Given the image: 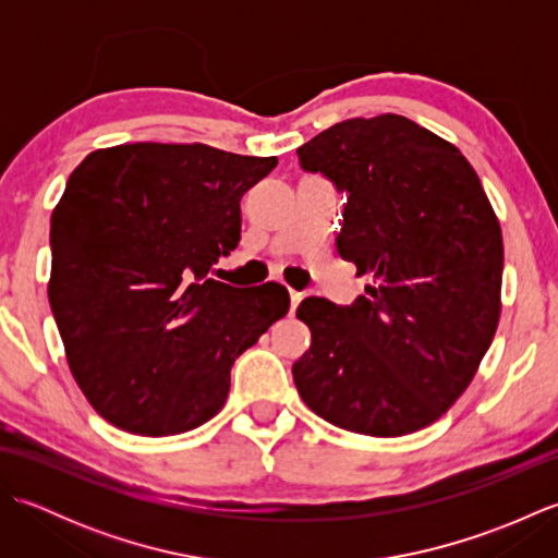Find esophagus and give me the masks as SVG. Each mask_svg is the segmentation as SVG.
<instances>
[{
  "label": "esophagus",
  "instance_id": "obj_1",
  "mask_svg": "<svg viewBox=\"0 0 558 558\" xmlns=\"http://www.w3.org/2000/svg\"><path fill=\"white\" fill-rule=\"evenodd\" d=\"M302 300H304V294H302V292H298V290H290V306H292V312L298 310Z\"/></svg>",
  "mask_w": 558,
  "mask_h": 558
}]
</instances>
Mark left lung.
Wrapping results in <instances>:
<instances>
[{
	"instance_id": "1",
	"label": "left lung",
	"mask_w": 558,
	"mask_h": 558,
	"mask_svg": "<svg viewBox=\"0 0 558 558\" xmlns=\"http://www.w3.org/2000/svg\"><path fill=\"white\" fill-rule=\"evenodd\" d=\"M298 156L348 194L338 254L374 282L348 306L300 304L312 345L294 386L340 429H424L468 388L501 314L504 240L480 177L400 114L333 124Z\"/></svg>"
}]
</instances>
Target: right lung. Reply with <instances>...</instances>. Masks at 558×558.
Instances as JSON below:
<instances>
[{"mask_svg": "<svg viewBox=\"0 0 558 558\" xmlns=\"http://www.w3.org/2000/svg\"><path fill=\"white\" fill-rule=\"evenodd\" d=\"M276 165L204 144H124L69 174L47 294L71 374L114 426L172 436L208 422L234 360L288 314L280 282L208 278L240 242L242 196Z\"/></svg>", "mask_w": 558, "mask_h": 558, "instance_id": "1", "label": "right lung"}]
</instances>
